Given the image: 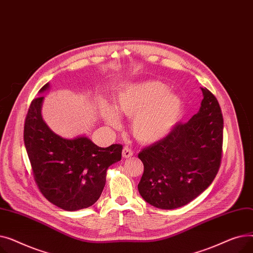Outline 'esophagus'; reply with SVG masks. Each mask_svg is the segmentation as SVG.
Here are the masks:
<instances>
[{
    "label": "esophagus",
    "instance_id": "esophagus-1",
    "mask_svg": "<svg viewBox=\"0 0 253 253\" xmlns=\"http://www.w3.org/2000/svg\"><path fill=\"white\" fill-rule=\"evenodd\" d=\"M122 155H123L124 158H130V157L133 156V151H132V150H131L130 148H128V147H125V148L123 149Z\"/></svg>",
    "mask_w": 253,
    "mask_h": 253
}]
</instances>
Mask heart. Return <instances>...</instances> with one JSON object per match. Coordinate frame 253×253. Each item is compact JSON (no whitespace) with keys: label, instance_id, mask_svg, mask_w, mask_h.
Segmentation results:
<instances>
[{"label":"heart","instance_id":"obj_1","mask_svg":"<svg viewBox=\"0 0 253 253\" xmlns=\"http://www.w3.org/2000/svg\"><path fill=\"white\" fill-rule=\"evenodd\" d=\"M181 111L179 98L167 92L160 82H144L127 85L119 92L117 113L134 118L132 132L143 143H153L163 138L173 126ZM105 121L114 127L119 126V118L114 110H103Z\"/></svg>","mask_w":253,"mask_h":253}]
</instances>
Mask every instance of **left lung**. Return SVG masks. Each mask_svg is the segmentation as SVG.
Segmentation results:
<instances>
[{
	"instance_id": "left-lung-1",
	"label": "left lung",
	"mask_w": 253,
	"mask_h": 253,
	"mask_svg": "<svg viewBox=\"0 0 253 253\" xmlns=\"http://www.w3.org/2000/svg\"><path fill=\"white\" fill-rule=\"evenodd\" d=\"M204 98L190 121L177 123L167 136L138 154L143 174L138 191L160 209L187 205L203 193L220 167L223 118L216 97L202 88Z\"/></svg>"
}]
</instances>
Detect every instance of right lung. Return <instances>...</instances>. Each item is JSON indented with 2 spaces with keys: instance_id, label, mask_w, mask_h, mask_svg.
<instances>
[{
  "instance_id": "obj_1",
  "label": "right lung",
  "mask_w": 253,
  "mask_h": 253,
  "mask_svg": "<svg viewBox=\"0 0 253 253\" xmlns=\"http://www.w3.org/2000/svg\"><path fill=\"white\" fill-rule=\"evenodd\" d=\"M43 99H33L23 129L35 182L48 201L63 210L90 207L102 193L106 170L121 160L123 145L99 148L87 137L64 139L53 133L41 116Z\"/></svg>"
}]
</instances>
